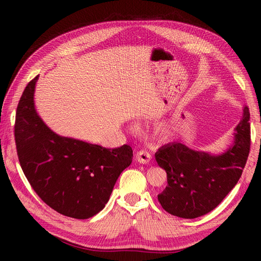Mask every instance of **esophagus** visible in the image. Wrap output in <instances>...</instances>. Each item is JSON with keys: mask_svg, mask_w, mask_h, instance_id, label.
Wrapping results in <instances>:
<instances>
[{"mask_svg": "<svg viewBox=\"0 0 261 261\" xmlns=\"http://www.w3.org/2000/svg\"><path fill=\"white\" fill-rule=\"evenodd\" d=\"M151 159V154L146 150H140L138 151L136 154V160L140 164H148Z\"/></svg>", "mask_w": 261, "mask_h": 261, "instance_id": "34e87169", "label": "esophagus"}]
</instances>
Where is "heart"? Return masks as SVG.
Masks as SVG:
<instances>
[{"label": "heart", "mask_w": 261, "mask_h": 261, "mask_svg": "<svg viewBox=\"0 0 261 261\" xmlns=\"http://www.w3.org/2000/svg\"><path fill=\"white\" fill-rule=\"evenodd\" d=\"M166 134H167V131H166V130H162V135H166Z\"/></svg>", "instance_id": "1"}]
</instances>
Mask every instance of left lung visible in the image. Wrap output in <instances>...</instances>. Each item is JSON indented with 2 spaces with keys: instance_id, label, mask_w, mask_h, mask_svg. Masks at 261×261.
Here are the masks:
<instances>
[{
  "instance_id": "1",
  "label": "left lung",
  "mask_w": 261,
  "mask_h": 261,
  "mask_svg": "<svg viewBox=\"0 0 261 261\" xmlns=\"http://www.w3.org/2000/svg\"><path fill=\"white\" fill-rule=\"evenodd\" d=\"M250 112L236 127L233 147L219 156L194 151L180 142L168 143L154 154L167 173L168 185L158 195L166 212L195 219L214 210L240 179L250 152Z\"/></svg>"
}]
</instances>
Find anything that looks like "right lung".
Here are the masks:
<instances>
[{
  "instance_id": "right-lung-1",
  "label": "right lung",
  "mask_w": 261,
  "mask_h": 261,
  "mask_svg": "<svg viewBox=\"0 0 261 261\" xmlns=\"http://www.w3.org/2000/svg\"><path fill=\"white\" fill-rule=\"evenodd\" d=\"M38 76L28 83L16 108L14 139L21 168L37 195L58 213L84 220L108 203L132 149H108L60 137L39 118L33 105Z\"/></svg>"
}]
</instances>
